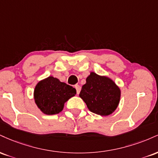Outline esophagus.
Returning <instances> with one entry per match:
<instances>
[{
    "label": "esophagus",
    "mask_w": 158,
    "mask_h": 158,
    "mask_svg": "<svg viewBox=\"0 0 158 158\" xmlns=\"http://www.w3.org/2000/svg\"><path fill=\"white\" fill-rule=\"evenodd\" d=\"M75 88H76V90H77V94H79V92H80L81 87L79 86V85H75Z\"/></svg>",
    "instance_id": "esophagus-1"
}]
</instances>
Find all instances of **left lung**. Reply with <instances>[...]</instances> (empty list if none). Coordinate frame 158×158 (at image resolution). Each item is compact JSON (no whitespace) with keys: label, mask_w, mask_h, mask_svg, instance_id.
Wrapping results in <instances>:
<instances>
[{"label":"left lung","mask_w":158,"mask_h":158,"mask_svg":"<svg viewBox=\"0 0 158 158\" xmlns=\"http://www.w3.org/2000/svg\"><path fill=\"white\" fill-rule=\"evenodd\" d=\"M79 97L91 112L108 116L118 107L121 90L110 78L90 72L86 78V83L81 87Z\"/></svg>","instance_id":"left-lung-1"}]
</instances>
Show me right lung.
<instances>
[{
    "mask_svg": "<svg viewBox=\"0 0 158 158\" xmlns=\"http://www.w3.org/2000/svg\"><path fill=\"white\" fill-rule=\"evenodd\" d=\"M76 94L73 87L50 76L37 83L33 95L40 110L47 115H53L62 111L64 103Z\"/></svg>",
    "mask_w": 158,
    "mask_h": 158,
    "instance_id": "right-lung-1",
    "label": "right lung"
}]
</instances>
